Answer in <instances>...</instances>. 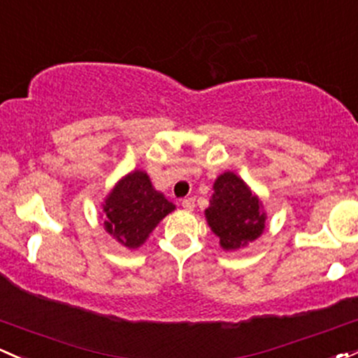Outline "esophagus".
Masks as SVG:
<instances>
[{
  "label": "esophagus",
  "mask_w": 358,
  "mask_h": 358,
  "mask_svg": "<svg viewBox=\"0 0 358 358\" xmlns=\"http://www.w3.org/2000/svg\"><path fill=\"white\" fill-rule=\"evenodd\" d=\"M182 206H183V209H185V210H194V207H195V199H194V197L183 199V200H182Z\"/></svg>",
  "instance_id": "34e87169"
}]
</instances>
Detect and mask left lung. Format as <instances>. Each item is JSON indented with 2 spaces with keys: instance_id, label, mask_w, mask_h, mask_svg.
I'll return each mask as SVG.
<instances>
[{
  "instance_id": "obj_1",
  "label": "left lung",
  "mask_w": 358,
  "mask_h": 358,
  "mask_svg": "<svg viewBox=\"0 0 358 358\" xmlns=\"http://www.w3.org/2000/svg\"><path fill=\"white\" fill-rule=\"evenodd\" d=\"M206 217L224 250H238L263 233L265 214L262 206L239 176L226 171L214 183Z\"/></svg>"
}]
</instances>
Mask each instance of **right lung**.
<instances>
[{
  "instance_id": "obj_1",
  "label": "right lung",
  "mask_w": 358,
  "mask_h": 358,
  "mask_svg": "<svg viewBox=\"0 0 358 358\" xmlns=\"http://www.w3.org/2000/svg\"><path fill=\"white\" fill-rule=\"evenodd\" d=\"M175 206L156 192L144 171H134L120 180L105 200V229L120 245L139 248L152 229Z\"/></svg>"
}]
</instances>
